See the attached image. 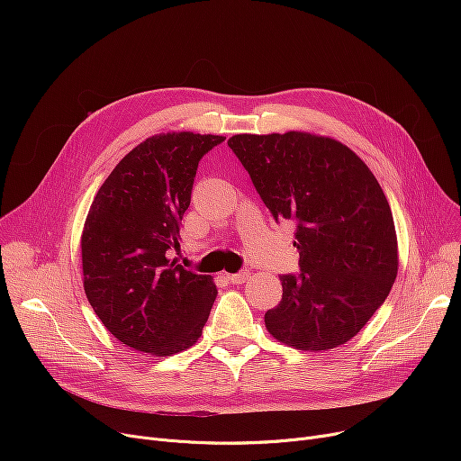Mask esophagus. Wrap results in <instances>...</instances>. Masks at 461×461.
I'll return each mask as SVG.
<instances>
[{
	"label": "esophagus",
	"instance_id": "esophagus-1",
	"mask_svg": "<svg viewBox=\"0 0 461 461\" xmlns=\"http://www.w3.org/2000/svg\"><path fill=\"white\" fill-rule=\"evenodd\" d=\"M228 278H230V282L231 284H245L247 280H249V273H235V275H228Z\"/></svg>",
	"mask_w": 461,
	"mask_h": 461
}]
</instances>
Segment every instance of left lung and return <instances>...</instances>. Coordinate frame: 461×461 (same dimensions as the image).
I'll return each instance as SVG.
<instances>
[{"label":"left lung","mask_w":461,"mask_h":461,"mask_svg":"<svg viewBox=\"0 0 461 461\" xmlns=\"http://www.w3.org/2000/svg\"><path fill=\"white\" fill-rule=\"evenodd\" d=\"M228 145L276 221L297 226L301 275L280 276L282 301L265 313V327L301 351L349 342L398 275L394 218L375 176L329 136L235 134Z\"/></svg>","instance_id":"left-lung-1"}]
</instances>
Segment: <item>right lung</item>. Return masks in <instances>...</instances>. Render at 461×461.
Returning a JSON list of instances; mask_svg holds the SVG:
<instances>
[{
  "label": "right lung",
  "mask_w": 461,
  "mask_h": 461,
  "mask_svg": "<svg viewBox=\"0 0 461 461\" xmlns=\"http://www.w3.org/2000/svg\"><path fill=\"white\" fill-rule=\"evenodd\" d=\"M224 136L155 134L112 169L82 231L89 304L125 346L169 357L198 342L216 299L212 278L167 259L179 249L200 158Z\"/></svg>",
  "instance_id": "add662e5"
}]
</instances>
